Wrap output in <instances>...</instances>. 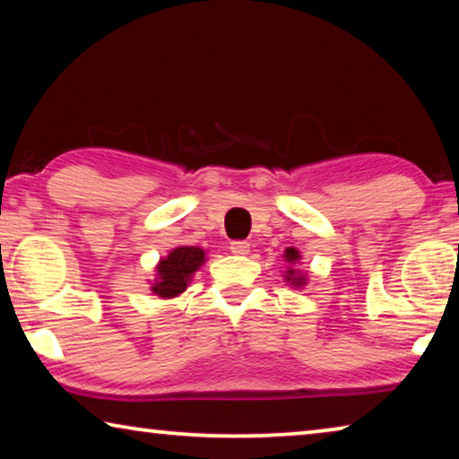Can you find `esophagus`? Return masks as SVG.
Returning <instances> with one entry per match:
<instances>
[{
  "label": "esophagus",
  "instance_id": "34e87169",
  "mask_svg": "<svg viewBox=\"0 0 459 459\" xmlns=\"http://www.w3.org/2000/svg\"><path fill=\"white\" fill-rule=\"evenodd\" d=\"M230 251L235 255H248V251H251V245H248L247 240H232Z\"/></svg>",
  "mask_w": 459,
  "mask_h": 459
}]
</instances>
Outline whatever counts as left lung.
<instances>
[{
	"instance_id": "left-lung-1",
	"label": "left lung",
	"mask_w": 459,
	"mask_h": 459,
	"mask_svg": "<svg viewBox=\"0 0 459 459\" xmlns=\"http://www.w3.org/2000/svg\"><path fill=\"white\" fill-rule=\"evenodd\" d=\"M283 259L290 263V265H287V269H285V273H283V277H285V281L290 283V285H293V287H304L306 283H307V277H306V273H301L299 269H295L293 265L295 263H298L299 259H301V255H299V251L298 248H293V247H290V248H285V253H283Z\"/></svg>"
}]
</instances>
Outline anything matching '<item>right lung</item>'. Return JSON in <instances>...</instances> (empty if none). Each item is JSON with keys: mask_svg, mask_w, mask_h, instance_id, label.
Instances as JSON below:
<instances>
[{"mask_svg": "<svg viewBox=\"0 0 459 459\" xmlns=\"http://www.w3.org/2000/svg\"><path fill=\"white\" fill-rule=\"evenodd\" d=\"M206 255L200 247H176L161 257L155 265V279L152 291L161 299H172L186 291L200 265H204Z\"/></svg>", "mask_w": 459, "mask_h": 459, "instance_id": "1", "label": "right lung"}]
</instances>
